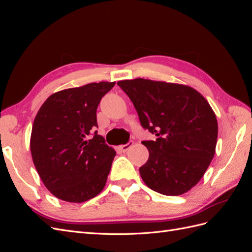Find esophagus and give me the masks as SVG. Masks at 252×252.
<instances>
[{"instance_id": "obj_1", "label": "esophagus", "mask_w": 252, "mask_h": 252, "mask_svg": "<svg viewBox=\"0 0 252 252\" xmlns=\"http://www.w3.org/2000/svg\"><path fill=\"white\" fill-rule=\"evenodd\" d=\"M133 146V141H129L127 144L125 145H121L120 149L122 152H126L128 149H130Z\"/></svg>"}]
</instances>
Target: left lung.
I'll list each match as a JSON object with an SVG mask.
<instances>
[{
    "label": "left lung",
    "instance_id": "1",
    "mask_svg": "<svg viewBox=\"0 0 252 252\" xmlns=\"http://www.w3.org/2000/svg\"><path fill=\"white\" fill-rule=\"evenodd\" d=\"M138 111L142 126L158 136L142 142L149 151L141 178L164 195H181L203 178L216 154L218 121L194 88L145 79L119 81Z\"/></svg>",
    "mask_w": 252,
    "mask_h": 252
}]
</instances>
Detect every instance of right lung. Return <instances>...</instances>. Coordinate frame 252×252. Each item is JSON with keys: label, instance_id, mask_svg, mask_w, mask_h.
Returning <instances> with one entry per match:
<instances>
[{"label": "right lung", "instance_id": "add662e5", "mask_svg": "<svg viewBox=\"0 0 252 252\" xmlns=\"http://www.w3.org/2000/svg\"><path fill=\"white\" fill-rule=\"evenodd\" d=\"M116 82L89 83L51 94L33 121L30 151L40 178L58 199L86 202L107 182L116 151L91 131L96 108Z\"/></svg>", "mask_w": 252, "mask_h": 252}]
</instances>
